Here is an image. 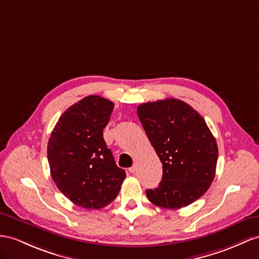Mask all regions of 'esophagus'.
Wrapping results in <instances>:
<instances>
[{"mask_svg": "<svg viewBox=\"0 0 259 259\" xmlns=\"http://www.w3.org/2000/svg\"><path fill=\"white\" fill-rule=\"evenodd\" d=\"M137 169H138V166H137V164H134V166H131L130 168H129V171L131 174H135L136 171H137Z\"/></svg>", "mask_w": 259, "mask_h": 259, "instance_id": "34e87169", "label": "esophagus"}]
</instances>
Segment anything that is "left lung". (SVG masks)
I'll use <instances>...</instances> for the list:
<instances>
[{
	"mask_svg": "<svg viewBox=\"0 0 259 259\" xmlns=\"http://www.w3.org/2000/svg\"><path fill=\"white\" fill-rule=\"evenodd\" d=\"M138 117L163 164L162 181L148 189L161 208L181 209L200 198L215 175L218 145L204 119L180 99L138 106Z\"/></svg>",
	"mask_w": 259,
	"mask_h": 259,
	"instance_id": "8db88e82",
	"label": "left lung"
}]
</instances>
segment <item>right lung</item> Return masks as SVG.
I'll return each mask as SVG.
<instances>
[{
  "instance_id": "obj_1",
  "label": "right lung",
  "mask_w": 259,
  "mask_h": 259,
  "mask_svg": "<svg viewBox=\"0 0 259 259\" xmlns=\"http://www.w3.org/2000/svg\"><path fill=\"white\" fill-rule=\"evenodd\" d=\"M112 109L114 103L104 97H84L63 112L50 135L47 155L51 177L78 207L108 205L125 178L103 138Z\"/></svg>"
}]
</instances>
